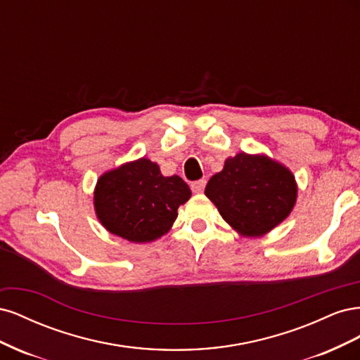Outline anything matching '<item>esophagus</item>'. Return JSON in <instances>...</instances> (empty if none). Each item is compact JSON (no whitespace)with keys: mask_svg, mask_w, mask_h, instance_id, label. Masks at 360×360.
<instances>
[{"mask_svg":"<svg viewBox=\"0 0 360 360\" xmlns=\"http://www.w3.org/2000/svg\"><path fill=\"white\" fill-rule=\"evenodd\" d=\"M205 180L202 179V180H197V181H192L191 183V188H192V191L195 192V193H201L202 191H204V188H205Z\"/></svg>","mask_w":360,"mask_h":360,"instance_id":"esophagus-1","label":"esophagus"}]
</instances>
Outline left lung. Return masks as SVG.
Returning a JSON list of instances; mask_svg holds the SVG:
<instances>
[{"instance_id": "obj_1", "label": "left lung", "mask_w": 360, "mask_h": 360, "mask_svg": "<svg viewBox=\"0 0 360 360\" xmlns=\"http://www.w3.org/2000/svg\"><path fill=\"white\" fill-rule=\"evenodd\" d=\"M205 195L237 233L259 237L291 213L297 184L288 168L264 155L238 153L205 186Z\"/></svg>"}]
</instances>
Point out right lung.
<instances>
[{
	"label": "right lung",
	"instance_id": "obj_1",
	"mask_svg": "<svg viewBox=\"0 0 360 360\" xmlns=\"http://www.w3.org/2000/svg\"><path fill=\"white\" fill-rule=\"evenodd\" d=\"M191 195L179 176H162L158 163L141 158L97 180L94 209L110 233L134 243H147L169 231L177 209Z\"/></svg>",
	"mask_w": 360,
	"mask_h": 360
}]
</instances>
